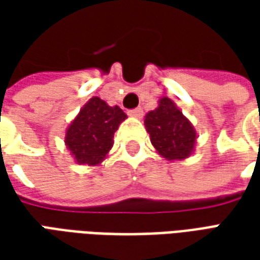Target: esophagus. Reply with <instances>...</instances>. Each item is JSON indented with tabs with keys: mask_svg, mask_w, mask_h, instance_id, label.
<instances>
[{
	"mask_svg": "<svg viewBox=\"0 0 260 260\" xmlns=\"http://www.w3.org/2000/svg\"><path fill=\"white\" fill-rule=\"evenodd\" d=\"M128 114H129L131 117L139 118V117H142L143 111H142V108H134V110H129V111H128Z\"/></svg>",
	"mask_w": 260,
	"mask_h": 260,
	"instance_id": "1",
	"label": "esophagus"
}]
</instances>
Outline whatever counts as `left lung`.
Masks as SVG:
<instances>
[{
	"instance_id": "1",
	"label": "left lung",
	"mask_w": 260,
	"mask_h": 260,
	"mask_svg": "<svg viewBox=\"0 0 260 260\" xmlns=\"http://www.w3.org/2000/svg\"><path fill=\"white\" fill-rule=\"evenodd\" d=\"M145 125L153 146L167 160L185 158L193 150L195 129L167 97L160 100L156 110L147 114Z\"/></svg>"
}]
</instances>
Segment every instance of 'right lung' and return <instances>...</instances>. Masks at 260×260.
I'll return each mask as SVG.
<instances>
[{
	"label": "right lung",
	"mask_w": 260,
	"mask_h": 260,
	"mask_svg": "<svg viewBox=\"0 0 260 260\" xmlns=\"http://www.w3.org/2000/svg\"><path fill=\"white\" fill-rule=\"evenodd\" d=\"M126 118L118 107L93 97L69 125L65 143L79 164L96 166L113 147L114 132Z\"/></svg>",
	"instance_id": "obj_1"
}]
</instances>
